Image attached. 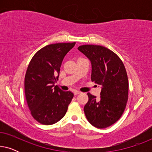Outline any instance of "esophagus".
<instances>
[{
	"instance_id": "esophagus-1",
	"label": "esophagus",
	"mask_w": 152,
	"mask_h": 152,
	"mask_svg": "<svg viewBox=\"0 0 152 152\" xmlns=\"http://www.w3.org/2000/svg\"><path fill=\"white\" fill-rule=\"evenodd\" d=\"M81 92L80 91H74V94L75 95H78V94H80Z\"/></svg>"
}]
</instances>
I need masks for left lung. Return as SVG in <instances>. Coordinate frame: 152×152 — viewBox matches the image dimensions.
I'll return each mask as SVG.
<instances>
[{"label":"left lung","mask_w":152,"mask_h":152,"mask_svg":"<svg viewBox=\"0 0 152 152\" xmlns=\"http://www.w3.org/2000/svg\"><path fill=\"white\" fill-rule=\"evenodd\" d=\"M77 49L91 62V81L102 86L99 99L87 93L85 115L95 127L107 128L120 119L126 108L129 82L125 67L120 57L105 47L83 45Z\"/></svg>","instance_id":"1"}]
</instances>
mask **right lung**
Returning <instances> with one entry per match:
<instances>
[{"label": "right lung", "instance_id": "1", "mask_svg": "<svg viewBox=\"0 0 152 152\" xmlns=\"http://www.w3.org/2000/svg\"><path fill=\"white\" fill-rule=\"evenodd\" d=\"M75 42L48 45L31 59L25 77V94L32 117L39 123L49 125L65 115L74 95L55 86L60 67L66 54Z\"/></svg>", "mask_w": 152, "mask_h": 152}]
</instances>
